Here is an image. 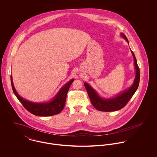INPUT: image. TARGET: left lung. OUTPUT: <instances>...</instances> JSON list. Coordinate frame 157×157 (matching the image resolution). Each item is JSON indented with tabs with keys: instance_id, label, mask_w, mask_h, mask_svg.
I'll list each match as a JSON object with an SVG mask.
<instances>
[{
	"instance_id": "1",
	"label": "left lung",
	"mask_w": 157,
	"mask_h": 157,
	"mask_svg": "<svg viewBox=\"0 0 157 157\" xmlns=\"http://www.w3.org/2000/svg\"><path fill=\"white\" fill-rule=\"evenodd\" d=\"M121 36L128 42V39L126 37V36L123 34H121ZM131 52L132 53L134 57L135 67L136 69V75L133 85L128 90H125L122 94L118 95L115 98H113L111 99H102L98 95L95 91L93 90L88 83H84L85 87L87 90V92L90 97L91 103L96 109L103 112H111L120 110L124 108L127 105L128 101L130 100V99L134 94L139 85L140 74V69L136 62V57L135 56L134 52L132 51Z\"/></svg>"
}]
</instances>
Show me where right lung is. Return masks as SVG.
<instances>
[{
	"instance_id": "right-lung-1",
	"label": "right lung",
	"mask_w": 157,
	"mask_h": 157,
	"mask_svg": "<svg viewBox=\"0 0 157 157\" xmlns=\"http://www.w3.org/2000/svg\"><path fill=\"white\" fill-rule=\"evenodd\" d=\"M74 80V79H72L67 83L60 90L57 95L51 102L46 103H35L25 100L17 94L14 87L12 77L11 75V82L13 90L17 99L22 104L23 107L32 114L41 117L54 115L59 113L63 110L65 105L67 91Z\"/></svg>"
}]
</instances>
